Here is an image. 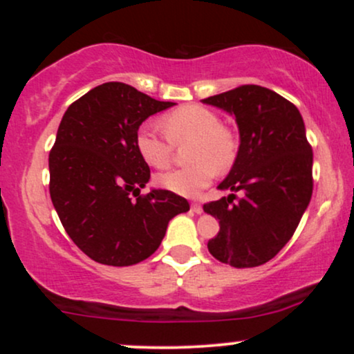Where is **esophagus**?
I'll use <instances>...</instances> for the list:
<instances>
[{
	"mask_svg": "<svg viewBox=\"0 0 354 354\" xmlns=\"http://www.w3.org/2000/svg\"><path fill=\"white\" fill-rule=\"evenodd\" d=\"M191 209H193V213H196V214L203 213V206L200 205V203H193V205H191Z\"/></svg>",
	"mask_w": 354,
	"mask_h": 354,
	"instance_id": "34e87169",
	"label": "esophagus"
}]
</instances>
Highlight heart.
<instances>
[{"instance_id": "obj_1", "label": "heart", "mask_w": 354, "mask_h": 354, "mask_svg": "<svg viewBox=\"0 0 354 354\" xmlns=\"http://www.w3.org/2000/svg\"><path fill=\"white\" fill-rule=\"evenodd\" d=\"M167 138L151 124L136 133V149L145 163L163 169L171 163L173 145L189 143V166L163 173L156 178L161 188L181 196L194 198L213 181L214 173H225L238 156V138L213 109L201 104H186L166 113L161 120Z\"/></svg>"}]
</instances>
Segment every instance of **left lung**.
Wrapping results in <instances>:
<instances>
[{"mask_svg": "<svg viewBox=\"0 0 354 354\" xmlns=\"http://www.w3.org/2000/svg\"><path fill=\"white\" fill-rule=\"evenodd\" d=\"M201 101L233 115L239 129L238 156L218 186L230 194L203 206L219 221L208 250L234 268L265 265L293 236L311 200L313 149L303 118L293 103L258 84Z\"/></svg>", "mask_w": 354, "mask_h": 354, "instance_id": "obj_1", "label": "left lung"}]
</instances>
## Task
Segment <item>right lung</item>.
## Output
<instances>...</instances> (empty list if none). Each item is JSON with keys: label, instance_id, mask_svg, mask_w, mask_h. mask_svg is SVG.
<instances>
[{"label": "right lung", "instance_id": "add662e5", "mask_svg": "<svg viewBox=\"0 0 354 354\" xmlns=\"http://www.w3.org/2000/svg\"><path fill=\"white\" fill-rule=\"evenodd\" d=\"M173 104L109 81L63 115L50 151L51 201L68 236L96 263L131 266L149 258L169 219L189 209L173 191L140 194L149 166L136 149V133L146 118Z\"/></svg>", "mask_w": 354, "mask_h": 354}]
</instances>
